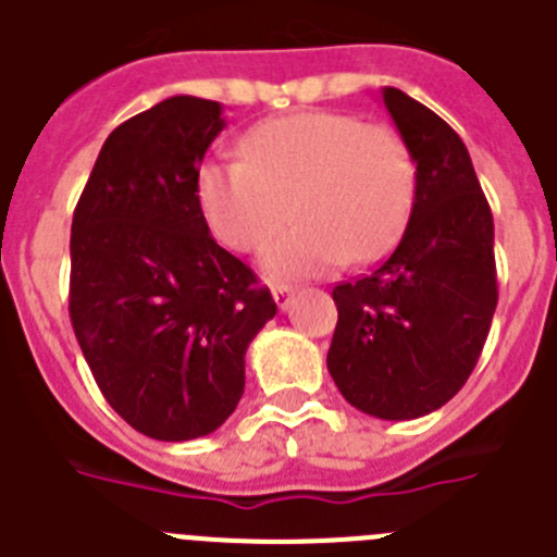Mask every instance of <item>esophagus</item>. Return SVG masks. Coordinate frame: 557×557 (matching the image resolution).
I'll return each instance as SVG.
<instances>
[{
  "instance_id": "34e87169",
  "label": "esophagus",
  "mask_w": 557,
  "mask_h": 557,
  "mask_svg": "<svg viewBox=\"0 0 557 557\" xmlns=\"http://www.w3.org/2000/svg\"><path fill=\"white\" fill-rule=\"evenodd\" d=\"M274 302L280 310H288L294 302V288L290 285H274Z\"/></svg>"
}]
</instances>
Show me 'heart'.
I'll return each instance as SVG.
<instances>
[{
  "instance_id": "heart-1",
  "label": "heart",
  "mask_w": 557,
  "mask_h": 557,
  "mask_svg": "<svg viewBox=\"0 0 557 557\" xmlns=\"http://www.w3.org/2000/svg\"><path fill=\"white\" fill-rule=\"evenodd\" d=\"M244 160H208L197 174L205 222L235 252L267 247L274 280L372 260L397 242L413 199V160L391 127L330 110L269 119L242 141Z\"/></svg>"
}]
</instances>
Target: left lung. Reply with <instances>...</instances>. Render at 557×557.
<instances>
[{"instance_id": "left-lung-1", "label": "left lung", "mask_w": 557, "mask_h": 557, "mask_svg": "<svg viewBox=\"0 0 557 557\" xmlns=\"http://www.w3.org/2000/svg\"><path fill=\"white\" fill-rule=\"evenodd\" d=\"M383 104L416 163L413 208L397 249L333 288L327 369L352 408L403 422L469 380L497 308V269L494 219L458 133L399 88H383Z\"/></svg>"}]
</instances>
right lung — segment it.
Wrapping results in <instances>:
<instances>
[{"label": "right lung", "mask_w": 557, "mask_h": 557, "mask_svg": "<svg viewBox=\"0 0 557 557\" xmlns=\"http://www.w3.org/2000/svg\"><path fill=\"white\" fill-rule=\"evenodd\" d=\"M222 104L169 97L108 135L72 222L69 313L110 408L158 441L222 428L269 288L219 247L197 199Z\"/></svg>", "instance_id": "obj_1"}]
</instances>
